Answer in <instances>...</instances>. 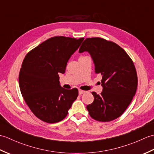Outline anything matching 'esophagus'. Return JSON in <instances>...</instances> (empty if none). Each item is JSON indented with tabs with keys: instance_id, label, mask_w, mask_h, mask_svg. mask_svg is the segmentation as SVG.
<instances>
[{
	"instance_id": "34e87169",
	"label": "esophagus",
	"mask_w": 154,
	"mask_h": 154,
	"mask_svg": "<svg viewBox=\"0 0 154 154\" xmlns=\"http://www.w3.org/2000/svg\"><path fill=\"white\" fill-rule=\"evenodd\" d=\"M85 93V91H83V90H79V94H80V95H81V94H83V93Z\"/></svg>"
}]
</instances>
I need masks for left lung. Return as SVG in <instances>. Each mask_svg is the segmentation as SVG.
Masks as SVG:
<instances>
[{
	"label": "left lung",
	"instance_id": "left-lung-1",
	"mask_svg": "<svg viewBox=\"0 0 154 154\" xmlns=\"http://www.w3.org/2000/svg\"><path fill=\"white\" fill-rule=\"evenodd\" d=\"M87 51L97 74L102 75L100 94L92 92L94 101L87 106L89 115L99 122H109L120 116L135 95L138 77L131 58L119 45L100 38H87L79 53Z\"/></svg>",
	"mask_w": 154,
	"mask_h": 154
}]
</instances>
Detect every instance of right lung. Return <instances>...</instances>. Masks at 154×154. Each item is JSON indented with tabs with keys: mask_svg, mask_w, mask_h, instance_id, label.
<instances>
[{
	"mask_svg": "<svg viewBox=\"0 0 154 154\" xmlns=\"http://www.w3.org/2000/svg\"><path fill=\"white\" fill-rule=\"evenodd\" d=\"M83 38L55 36L42 42L26 55L19 73V85L25 102L34 115L48 123L64 119L78 96V89H65L59 73Z\"/></svg>",
	"mask_w": 154,
	"mask_h": 154,
	"instance_id": "1",
	"label": "right lung"
}]
</instances>
